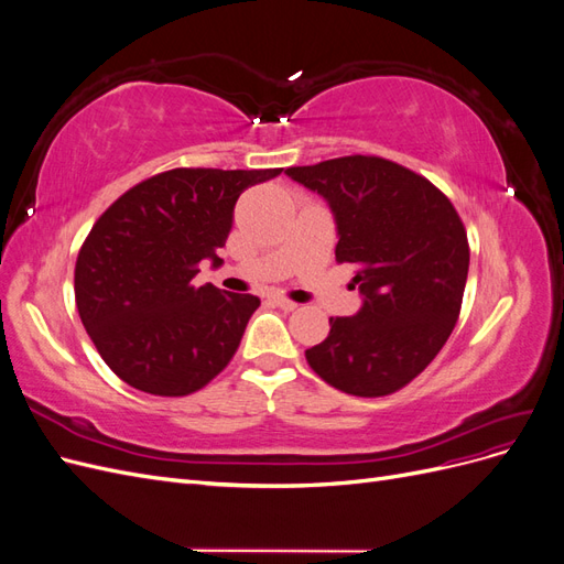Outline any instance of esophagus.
<instances>
[{
	"label": "esophagus",
	"mask_w": 564,
	"mask_h": 564,
	"mask_svg": "<svg viewBox=\"0 0 564 564\" xmlns=\"http://www.w3.org/2000/svg\"><path fill=\"white\" fill-rule=\"evenodd\" d=\"M270 301H272V305H278V308H280V311H284V313H292V311H296V308H299V303L289 301V299H282V296H272Z\"/></svg>",
	"instance_id": "esophagus-1"
}]
</instances>
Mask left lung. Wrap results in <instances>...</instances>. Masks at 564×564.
Instances as JSON below:
<instances>
[{"label":"left lung","mask_w":564,"mask_h":564,"mask_svg":"<svg viewBox=\"0 0 564 564\" xmlns=\"http://www.w3.org/2000/svg\"><path fill=\"white\" fill-rule=\"evenodd\" d=\"M284 174L329 204L336 261L355 265L362 296L355 315L329 319V336L305 360L348 395H390L433 362L454 329L470 263L466 228L429 178L381 158Z\"/></svg>","instance_id":"1"}]
</instances>
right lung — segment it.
<instances>
[{
	"label": "right lung",
	"mask_w": 564,
	"mask_h": 564,
	"mask_svg": "<svg viewBox=\"0 0 564 564\" xmlns=\"http://www.w3.org/2000/svg\"><path fill=\"white\" fill-rule=\"evenodd\" d=\"M282 169H172L133 185L96 220L75 265L84 329L119 379L181 398L230 362L261 301L195 286L224 263L237 197Z\"/></svg>",
	"instance_id": "add662e5"
}]
</instances>
